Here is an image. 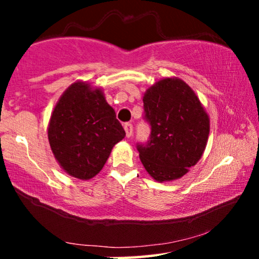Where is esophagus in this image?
<instances>
[{
  "label": "esophagus",
  "instance_id": "obj_1",
  "mask_svg": "<svg viewBox=\"0 0 259 259\" xmlns=\"http://www.w3.org/2000/svg\"><path fill=\"white\" fill-rule=\"evenodd\" d=\"M124 130H125L126 138H132V135H133V124H130V123L124 124Z\"/></svg>",
  "mask_w": 259,
  "mask_h": 259
}]
</instances>
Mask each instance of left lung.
I'll use <instances>...</instances> for the list:
<instances>
[{
    "label": "left lung",
    "mask_w": 259,
    "mask_h": 259,
    "mask_svg": "<svg viewBox=\"0 0 259 259\" xmlns=\"http://www.w3.org/2000/svg\"><path fill=\"white\" fill-rule=\"evenodd\" d=\"M142 101L152 132L147 145H138L141 163L158 183L180 179L206 150L209 115L195 91L177 76L154 82Z\"/></svg>",
    "instance_id": "8db88e82"
}]
</instances>
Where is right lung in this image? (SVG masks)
Returning <instances> with one entry per match:
<instances>
[{
  "mask_svg": "<svg viewBox=\"0 0 259 259\" xmlns=\"http://www.w3.org/2000/svg\"><path fill=\"white\" fill-rule=\"evenodd\" d=\"M47 136L53 156L65 173L90 180L102 170L125 132L102 88L78 80L56 103Z\"/></svg>",
  "mask_w": 259,
  "mask_h": 259,
  "instance_id": "add662e5",
  "label": "right lung"
}]
</instances>
